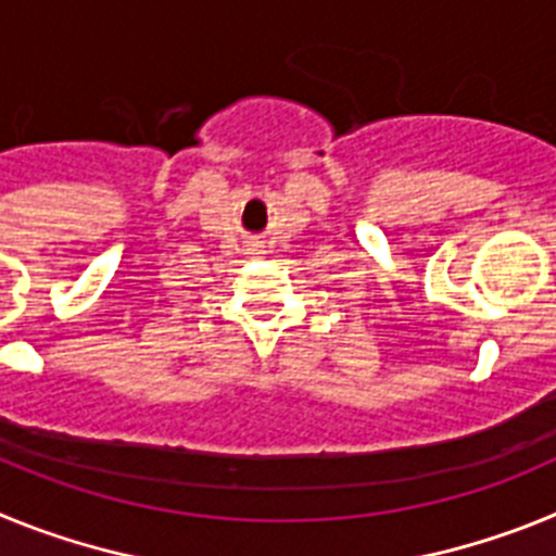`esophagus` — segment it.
Returning a JSON list of instances; mask_svg holds the SVG:
<instances>
[{
    "label": "esophagus",
    "mask_w": 556,
    "mask_h": 556,
    "mask_svg": "<svg viewBox=\"0 0 556 556\" xmlns=\"http://www.w3.org/2000/svg\"><path fill=\"white\" fill-rule=\"evenodd\" d=\"M250 250H255V248H250Z\"/></svg>",
    "instance_id": "esophagus-1"
}]
</instances>
